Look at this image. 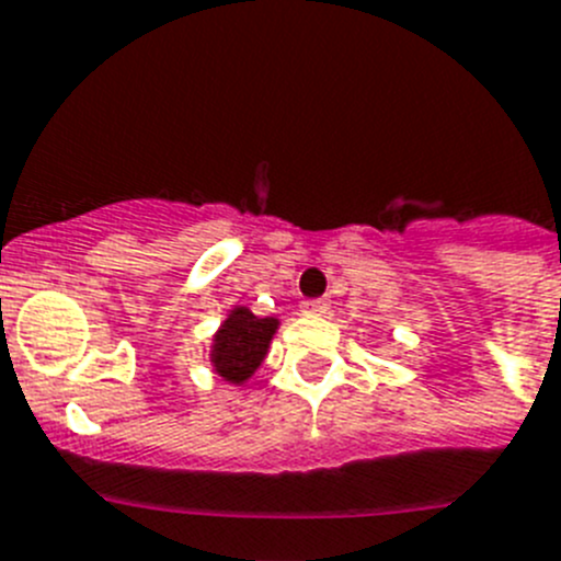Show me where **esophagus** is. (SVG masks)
<instances>
[{"mask_svg":"<svg viewBox=\"0 0 561 561\" xmlns=\"http://www.w3.org/2000/svg\"><path fill=\"white\" fill-rule=\"evenodd\" d=\"M301 310H305L307 316H327L329 301H323V298H310V301H305V305H301Z\"/></svg>","mask_w":561,"mask_h":561,"instance_id":"34e87169","label":"esophagus"}]
</instances>
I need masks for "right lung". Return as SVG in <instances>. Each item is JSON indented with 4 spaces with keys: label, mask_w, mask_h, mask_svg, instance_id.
<instances>
[{
    "label": "right lung",
    "mask_w": 561,
    "mask_h": 561,
    "mask_svg": "<svg viewBox=\"0 0 561 561\" xmlns=\"http://www.w3.org/2000/svg\"><path fill=\"white\" fill-rule=\"evenodd\" d=\"M279 318H256L249 307H232L209 345L213 370L229 385H245L263 365Z\"/></svg>",
    "instance_id": "right-lung-1"
}]
</instances>
